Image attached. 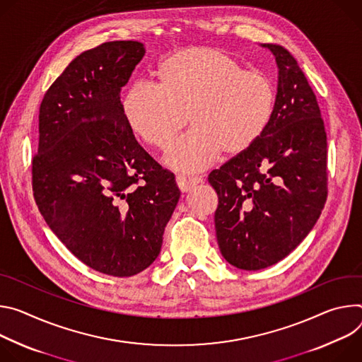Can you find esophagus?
<instances>
[{
    "label": "esophagus",
    "instance_id": "34e87169",
    "mask_svg": "<svg viewBox=\"0 0 362 362\" xmlns=\"http://www.w3.org/2000/svg\"><path fill=\"white\" fill-rule=\"evenodd\" d=\"M199 181H202V178L198 177H182V175L177 177V185L181 189V192H188L194 189L199 184Z\"/></svg>",
    "mask_w": 362,
    "mask_h": 362
}]
</instances>
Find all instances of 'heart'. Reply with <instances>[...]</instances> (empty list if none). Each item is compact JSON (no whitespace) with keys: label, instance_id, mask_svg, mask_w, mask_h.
I'll list each match as a JSON object with an SVG mask.
<instances>
[{"label":"heart","instance_id":"1","mask_svg":"<svg viewBox=\"0 0 362 362\" xmlns=\"http://www.w3.org/2000/svg\"><path fill=\"white\" fill-rule=\"evenodd\" d=\"M273 80L247 71L211 47L181 49L159 64L158 85L136 80L120 103L129 131L145 144L165 148L164 160L182 173L202 171L223 152L235 156L252 148L270 124L276 103Z\"/></svg>","mask_w":362,"mask_h":362}]
</instances>
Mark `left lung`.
<instances>
[{
	"label": "left lung",
	"mask_w": 362,
	"mask_h": 362,
	"mask_svg": "<svg viewBox=\"0 0 362 362\" xmlns=\"http://www.w3.org/2000/svg\"><path fill=\"white\" fill-rule=\"evenodd\" d=\"M263 47L279 67L270 124L252 148L209 175L218 195L220 252L243 270L269 267L293 252L328 197L327 132L316 96L285 47Z\"/></svg>",
	"instance_id": "8db88e82"
}]
</instances>
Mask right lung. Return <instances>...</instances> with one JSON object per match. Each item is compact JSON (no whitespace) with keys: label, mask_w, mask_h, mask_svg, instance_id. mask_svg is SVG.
Wrapping results in <instances>:
<instances>
[{"label":"right lung","mask_w":362,"mask_h":362,"mask_svg":"<svg viewBox=\"0 0 362 362\" xmlns=\"http://www.w3.org/2000/svg\"><path fill=\"white\" fill-rule=\"evenodd\" d=\"M144 54L134 40L78 54L40 105L31 160L34 198L49 227L80 262L116 277L158 257L181 194L120 112V89Z\"/></svg>","instance_id":"1"}]
</instances>
